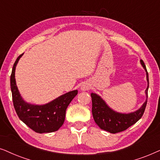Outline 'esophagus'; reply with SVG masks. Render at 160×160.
Returning a JSON list of instances; mask_svg holds the SVG:
<instances>
[{
	"instance_id": "34e87169",
	"label": "esophagus",
	"mask_w": 160,
	"mask_h": 160,
	"mask_svg": "<svg viewBox=\"0 0 160 160\" xmlns=\"http://www.w3.org/2000/svg\"><path fill=\"white\" fill-rule=\"evenodd\" d=\"M90 88V86L88 83H83L81 86V90L82 91H88Z\"/></svg>"
}]
</instances>
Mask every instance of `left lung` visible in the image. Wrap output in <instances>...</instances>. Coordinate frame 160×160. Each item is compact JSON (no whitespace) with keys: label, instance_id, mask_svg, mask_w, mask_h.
Listing matches in <instances>:
<instances>
[{"label":"left lung","instance_id":"obj_1","mask_svg":"<svg viewBox=\"0 0 160 160\" xmlns=\"http://www.w3.org/2000/svg\"><path fill=\"white\" fill-rule=\"evenodd\" d=\"M140 63L146 72L148 87L146 90V95L148 98V74L142 60H140ZM91 97L92 99V114L96 123L103 130L113 134L126 130L129 127L140 120L143 115L147 104L146 99L143 105L136 111L127 114L120 113L114 111L108 107L105 102L99 95L91 93Z\"/></svg>","mask_w":160,"mask_h":160}]
</instances>
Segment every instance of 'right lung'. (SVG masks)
<instances>
[{
    "label": "right lung",
    "instance_id": "obj_1",
    "mask_svg": "<svg viewBox=\"0 0 160 160\" xmlns=\"http://www.w3.org/2000/svg\"><path fill=\"white\" fill-rule=\"evenodd\" d=\"M23 55H19L12 68L10 83L12 100L19 118L37 133H48L57 131L65 120L66 110L72 100L78 94V90L69 91L52 102L43 105H32L25 102L19 92L15 80V69Z\"/></svg>",
    "mask_w": 160,
    "mask_h": 160
}]
</instances>
